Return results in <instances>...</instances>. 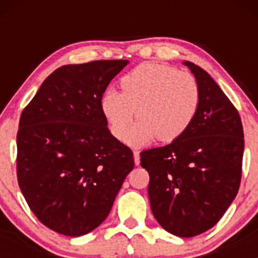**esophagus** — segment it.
<instances>
[{
	"mask_svg": "<svg viewBox=\"0 0 258 258\" xmlns=\"http://www.w3.org/2000/svg\"><path fill=\"white\" fill-rule=\"evenodd\" d=\"M134 158H135V165L139 166L140 165V152L139 151H134Z\"/></svg>",
	"mask_w": 258,
	"mask_h": 258,
	"instance_id": "1",
	"label": "esophagus"
}]
</instances>
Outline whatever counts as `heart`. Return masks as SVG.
<instances>
[{
    "mask_svg": "<svg viewBox=\"0 0 258 258\" xmlns=\"http://www.w3.org/2000/svg\"><path fill=\"white\" fill-rule=\"evenodd\" d=\"M123 92L110 88L101 101L111 134L121 140L135 114L140 119L124 140L134 147L158 139L170 144L191 127L200 107V87L189 72L157 62H145L121 80ZM138 112H136V110Z\"/></svg>",
    "mask_w": 258,
    "mask_h": 258,
    "instance_id": "b5f03b06",
    "label": "heart"
}]
</instances>
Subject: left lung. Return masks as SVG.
Listing matches in <instances>:
<instances>
[{"label": "left lung", "instance_id": "8db88e82", "mask_svg": "<svg viewBox=\"0 0 258 258\" xmlns=\"http://www.w3.org/2000/svg\"><path fill=\"white\" fill-rule=\"evenodd\" d=\"M184 66L200 87V107L188 131L163 147L141 152L150 175L148 197L157 222L178 237L212 228L240 188L243 128L235 106L205 70Z\"/></svg>", "mask_w": 258, "mask_h": 258}]
</instances>
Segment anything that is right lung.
Instances as JSON below:
<instances>
[{"label": "right lung", "instance_id": "1", "mask_svg": "<svg viewBox=\"0 0 258 258\" xmlns=\"http://www.w3.org/2000/svg\"><path fill=\"white\" fill-rule=\"evenodd\" d=\"M127 59L66 64L22 111L17 179L31 211L64 236L86 235L110 213L134 153L111 135L101 100Z\"/></svg>", "mask_w": 258, "mask_h": 258}]
</instances>
